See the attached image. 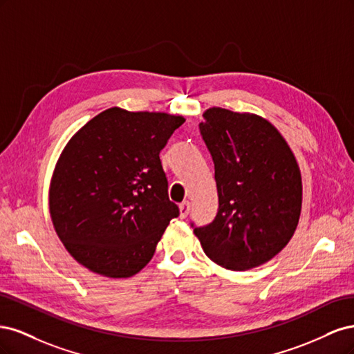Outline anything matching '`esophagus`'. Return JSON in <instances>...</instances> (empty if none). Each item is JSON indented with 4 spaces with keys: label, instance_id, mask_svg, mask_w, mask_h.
I'll return each instance as SVG.
<instances>
[{
    "label": "esophagus",
    "instance_id": "obj_1",
    "mask_svg": "<svg viewBox=\"0 0 354 354\" xmlns=\"http://www.w3.org/2000/svg\"><path fill=\"white\" fill-rule=\"evenodd\" d=\"M178 209H180V217L181 218H186L189 211H190V202L189 201H183L178 205Z\"/></svg>",
    "mask_w": 354,
    "mask_h": 354
}]
</instances>
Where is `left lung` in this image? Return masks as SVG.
I'll return each instance as SVG.
<instances>
[{"mask_svg":"<svg viewBox=\"0 0 354 354\" xmlns=\"http://www.w3.org/2000/svg\"><path fill=\"white\" fill-rule=\"evenodd\" d=\"M203 120L199 130L214 160L218 211L194 233L224 269L259 267L285 248L298 226L303 183L297 159L259 115L209 108Z\"/></svg>","mask_w":354,"mask_h":354,"instance_id":"obj_1","label":"left lung"}]
</instances>
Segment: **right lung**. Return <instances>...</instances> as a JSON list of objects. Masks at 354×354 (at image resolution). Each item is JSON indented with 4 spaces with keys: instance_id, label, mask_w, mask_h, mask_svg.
<instances>
[{
    "instance_id": "1",
    "label": "right lung",
    "mask_w": 354,
    "mask_h": 354,
    "mask_svg": "<svg viewBox=\"0 0 354 354\" xmlns=\"http://www.w3.org/2000/svg\"><path fill=\"white\" fill-rule=\"evenodd\" d=\"M186 120L106 109L63 149L50 183V216L68 252L106 277H130L152 260L178 207L159 152Z\"/></svg>"
}]
</instances>
